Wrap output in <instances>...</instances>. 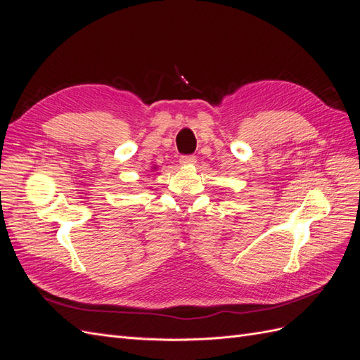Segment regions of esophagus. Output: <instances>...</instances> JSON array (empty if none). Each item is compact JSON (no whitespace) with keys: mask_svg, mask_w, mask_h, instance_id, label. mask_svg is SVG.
<instances>
[{"mask_svg":"<svg viewBox=\"0 0 360 360\" xmlns=\"http://www.w3.org/2000/svg\"><path fill=\"white\" fill-rule=\"evenodd\" d=\"M195 162H197V158H195L193 155H186V156H181L180 158L181 165H193Z\"/></svg>","mask_w":360,"mask_h":360,"instance_id":"esophagus-1","label":"esophagus"}]
</instances>
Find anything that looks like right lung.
<instances>
[{"mask_svg":"<svg viewBox=\"0 0 360 360\" xmlns=\"http://www.w3.org/2000/svg\"><path fill=\"white\" fill-rule=\"evenodd\" d=\"M153 169H156V167H153Z\"/></svg>","mask_w":360,"mask_h":360,"instance_id":"right-lung-1","label":"right lung"}]
</instances>
